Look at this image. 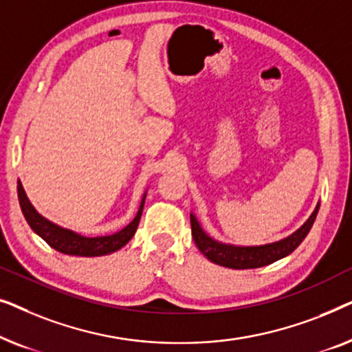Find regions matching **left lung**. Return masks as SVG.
<instances>
[{"label": "left lung", "instance_id": "obj_1", "mask_svg": "<svg viewBox=\"0 0 352 352\" xmlns=\"http://www.w3.org/2000/svg\"><path fill=\"white\" fill-rule=\"evenodd\" d=\"M317 211H319V204L316 205L312 214L307 218L306 223L302 224L300 229H296L295 232L290 234L285 239L264 245H232L216 240L205 232L204 228H201L199 223V219L195 218V214L190 213L192 237H194V242L197 247H199L200 252L204 253L211 263L230 269L263 267L288 256V254L293 253L298 247H300V243L306 239L312 224H314Z\"/></svg>", "mask_w": 352, "mask_h": 352}]
</instances>
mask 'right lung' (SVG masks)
I'll return each instance as SVG.
<instances>
[{
  "label": "right lung",
  "mask_w": 352,
  "mask_h": 352,
  "mask_svg": "<svg viewBox=\"0 0 352 352\" xmlns=\"http://www.w3.org/2000/svg\"><path fill=\"white\" fill-rule=\"evenodd\" d=\"M17 195H19V204H21L22 213L25 216L28 226H30L33 232L40 235V237L45 240L50 247L64 254H72V256L91 258V256H104V254L115 253L117 250L124 247V245L133 239V235L136 234V229L139 226V219H141L147 190L144 192L141 205H139L138 213L133 218L131 223L124 226V228L122 230H118V232H113L109 235H98V237L81 235L78 232H75V230L65 229L62 228V226L46 219L45 216L38 213L35 206L32 205V201L28 200L21 179H17Z\"/></svg>",
  "instance_id": "right-lung-1"
}]
</instances>
